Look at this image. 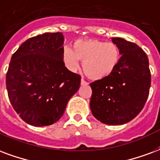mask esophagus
Instances as JSON below:
<instances>
[{
  "mask_svg": "<svg viewBox=\"0 0 160 160\" xmlns=\"http://www.w3.org/2000/svg\"><path fill=\"white\" fill-rule=\"evenodd\" d=\"M87 84H88L87 81H86L84 79H81V85H87Z\"/></svg>",
  "mask_w": 160,
  "mask_h": 160,
  "instance_id": "34e87169",
  "label": "esophagus"
}]
</instances>
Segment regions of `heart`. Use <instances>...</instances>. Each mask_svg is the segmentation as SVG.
I'll return each instance as SVG.
<instances>
[{
	"label": "heart",
	"instance_id": "b5f03b06",
	"mask_svg": "<svg viewBox=\"0 0 160 160\" xmlns=\"http://www.w3.org/2000/svg\"><path fill=\"white\" fill-rule=\"evenodd\" d=\"M65 64L72 71L80 67L79 60L83 62V70L93 80L108 76L116 68L119 60V52L115 44L97 40L77 41L74 51L65 47L62 52Z\"/></svg>",
	"mask_w": 160,
	"mask_h": 160
}]
</instances>
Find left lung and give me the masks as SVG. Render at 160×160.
<instances>
[{
	"label": "left lung",
	"mask_w": 160,
	"mask_h": 160,
	"mask_svg": "<svg viewBox=\"0 0 160 160\" xmlns=\"http://www.w3.org/2000/svg\"><path fill=\"white\" fill-rule=\"evenodd\" d=\"M119 58L108 76L90 84L93 116L106 125H123L137 117L149 95L151 72L145 52L137 44L113 38Z\"/></svg>",
	"instance_id": "left-lung-1"
}]
</instances>
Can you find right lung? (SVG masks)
<instances>
[{
  "label": "right lung",
  "instance_id": "1",
  "mask_svg": "<svg viewBox=\"0 0 160 160\" xmlns=\"http://www.w3.org/2000/svg\"><path fill=\"white\" fill-rule=\"evenodd\" d=\"M62 44V33H45L28 39L12 56L6 76L8 98L29 125L58 121L80 88V74L65 67Z\"/></svg>",
  "mask_w": 160,
  "mask_h": 160
}]
</instances>
